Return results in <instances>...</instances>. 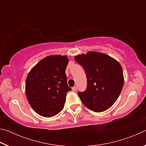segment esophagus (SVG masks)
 Segmentation results:
<instances>
[{
	"label": "esophagus",
	"instance_id": "34e87169",
	"mask_svg": "<svg viewBox=\"0 0 146 146\" xmlns=\"http://www.w3.org/2000/svg\"><path fill=\"white\" fill-rule=\"evenodd\" d=\"M72 91H73V92H75V91H76V88L75 87H73V88H72Z\"/></svg>",
	"mask_w": 146,
	"mask_h": 146
}]
</instances>
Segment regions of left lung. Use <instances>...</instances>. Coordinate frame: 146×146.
I'll return each instance as SVG.
<instances>
[{
  "label": "left lung",
  "instance_id": "obj_1",
  "mask_svg": "<svg viewBox=\"0 0 146 146\" xmlns=\"http://www.w3.org/2000/svg\"><path fill=\"white\" fill-rule=\"evenodd\" d=\"M87 76V89L78 95L86 107L102 112L114 104L122 90L124 78L120 63L105 53L89 51L75 56Z\"/></svg>",
  "mask_w": 146,
  "mask_h": 146
}]
</instances>
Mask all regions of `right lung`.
Listing matches in <instances>:
<instances>
[{"mask_svg":"<svg viewBox=\"0 0 146 146\" xmlns=\"http://www.w3.org/2000/svg\"><path fill=\"white\" fill-rule=\"evenodd\" d=\"M69 62L66 55H49L42 59L29 71L26 80V95L38 115L51 117L63 110L67 93L65 70Z\"/></svg>","mask_w":146,"mask_h":146,"instance_id":"1","label":"right lung"}]
</instances>
